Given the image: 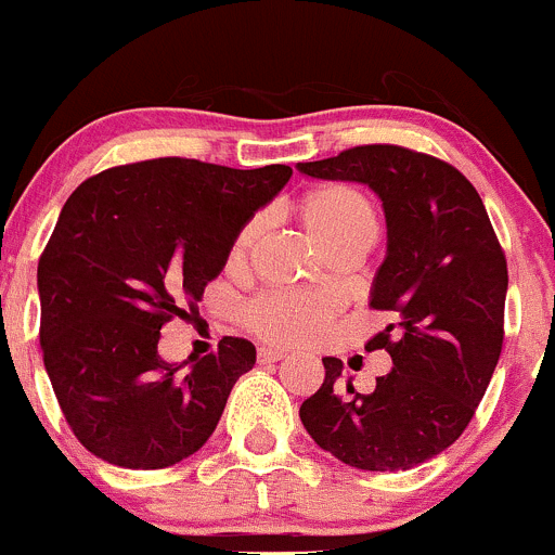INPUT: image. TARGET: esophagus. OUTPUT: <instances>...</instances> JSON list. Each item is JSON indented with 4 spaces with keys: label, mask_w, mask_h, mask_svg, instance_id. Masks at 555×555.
<instances>
[{
    "label": "esophagus",
    "mask_w": 555,
    "mask_h": 555,
    "mask_svg": "<svg viewBox=\"0 0 555 555\" xmlns=\"http://www.w3.org/2000/svg\"><path fill=\"white\" fill-rule=\"evenodd\" d=\"M284 351H279V349H260L257 351V362H262V365H268V362H279V360H284Z\"/></svg>",
    "instance_id": "1"
}]
</instances>
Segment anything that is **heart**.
I'll return each instance as SVG.
<instances>
[{
    "label": "heart",
    "instance_id": "heart-1",
    "mask_svg": "<svg viewBox=\"0 0 555 555\" xmlns=\"http://www.w3.org/2000/svg\"><path fill=\"white\" fill-rule=\"evenodd\" d=\"M300 220L322 251L338 246H367L378 233V215L371 201L349 184H324L300 204ZM260 233V222H246L233 238L228 266L242 268ZM333 304L319 295L262 293L244 306V324L268 344L298 346L317 338L333 319Z\"/></svg>",
    "mask_w": 555,
    "mask_h": 555
}]
</instances>
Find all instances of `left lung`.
Segmentation results:
<instances>
[{
	"instance_id": "8db88e82",
	"label": "left lung",
	"mask_w": 555,
	"mask_h": 555,
	"mask_svg": "<svg viewBox=\"0 0 555 555\" xmlns=\"http://www.w3.org/2000/svg\"><path fill=\"white\" fill-rule=\"evenodd\" d=\"M298 169L362 182L382 198L386 257L371 306L395 317L365 344L389 351L395 365L376 389L360 395L340 382L344 362L324 357V384L300 405V422L349 467H418L456 443L494 376L505 340V251L478 190L433 155L362 144Z\"/></svg>"
}]
</instances>
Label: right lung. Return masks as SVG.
<instances>
[{
  "instance_id": "1",
  "label": "right lung",
  "mask_w": 555,
  "mask_h": 555,
  "mask_svg": "<svg viewBox=\"0 0 555 555\" xmlns=\"http://www.w3.org/2000/svg\"><path fill=\"white\" fill-rule=\"evenodd\" d=\"M293 177L155 158L88 177L37 266L39 344L55 400L93 456L164 469L209 440L255 346L225 335L188 373L158 354L160 327L198 309L233 238Z\"/></svg>"
}]
</instances>
